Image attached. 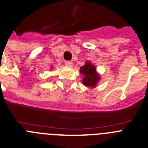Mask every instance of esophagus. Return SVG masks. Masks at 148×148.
Returning <instances> with one entry per match:
<instances>
[{"label": "esophagus", "mask_w": 148, "mask_h": 148, "mask_svg": "<svg viewBox=\"0 0 148 148\" xmlns=\"http://www.w3.org/2000/svg\"><path fill=\"white\" fill-rule=\"evenodd\" d=\"M65 65L67 66H69V67H71V66H73V62L70 61V60H66V61H65Z\"/></svg>", "instance_id": "34e87169"}]
</instances>
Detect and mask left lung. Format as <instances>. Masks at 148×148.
Listing matches in <instances>:
<instances>
[{"label":"left lung","instance_id":"left-lung-1","mask_svg":"<svg viewBox=\"0 0 148 148\" xmlns=\"http://www.w3.org/2000/svg\"><path fill=\"white\" fill-rule=\"evenodd\" d=\"M80 72L84 75L82 80L83 84L87 87L94 88L99 80V76L96 72L95 66L90 62H86L85 65L81 66Z\"/></svg>","mask_w":148,"mask_h":148}]
</instances>
